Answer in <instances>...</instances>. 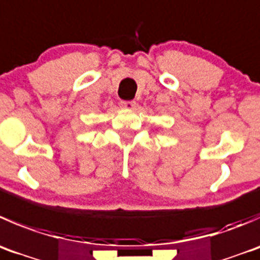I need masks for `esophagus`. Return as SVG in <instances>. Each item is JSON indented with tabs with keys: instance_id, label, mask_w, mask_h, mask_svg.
<instances>
[{
	"instance_id": "1",
	"label": "esophagus",
	"mask_w": 260,
	"mask_h": 260,
	"mask_svg": "<svg viewBox=\"0 0 260 260\" xmlns=\"http://www.w3.org/2000/svg\"><path fill=\"white\" fill-rule=\"evenodd\" d=\"M122 107L125 109H135L136 102L135 100H127V102H122Z\"/></svg>"
}]
</instances>
